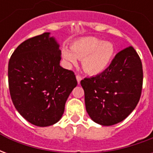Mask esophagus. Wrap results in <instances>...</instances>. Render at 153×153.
<instances>
[{
	"mask_svg": "<svg viewBox=\"0 0 153 153\" xmlns=\"http://www.w3.org/2000/svg\"><path fill=\"white\" fill-rule=\"evenodd\" d=\"M76 79H77V81H78V83L79 84L80 83V81L83 79V78H82V76L81 75H79V74H77L76 75Z\"/></svg>",
	"mask_w": 153,
	"mask_h": 153,
	"instance_id": "34e87169",
	"label": "esophagus"
}]
</instances>
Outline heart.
I'll return each mask as SVG.
<instances>
[{"label": "heart", "mask_w": 153, "mask_h": 153, "mask_svg": "<svg viewBox=\"0 0 153 153\" xmlns=\"http://www.w3.org/2000/svg\"><path fill=\"white\" fill-rule=\"evenodd\" d=\"M61 50L62 56L68 63L76 64L77 59L82 60V65L87 73H102L112 60L115 48L111 42H102L93 37L83 38L74 41L70 46Z\"/></svg>", "instance_id": "obj_1"}]
</instances>
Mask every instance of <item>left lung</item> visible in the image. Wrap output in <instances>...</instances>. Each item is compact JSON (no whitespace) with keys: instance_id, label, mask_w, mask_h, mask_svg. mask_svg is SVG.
Listing matches in <instances>:
<instances>
[{"instance_id":"obj_1","label":"left lung","mask_w":153,"mask_h":153,"mask_svg":"<svg viewBox=\"0 0 153 153\" xmlns=\"http://www.w3.org/2000/svg\"><path fill=\"white\" fill-rule=\"evenodd\" d=\"M143 79L141 59L134 48L119 51L102 73L80 82L91 119L105 126L124 120L139 102Z\"/></svg>"}]
</instances>
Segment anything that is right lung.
Wrapping results in <instances>:
<instances>
[{
    "mask_svg": "<svg viewBox=\"0 0 153 153\" xmlns=\"http://www.w3.org/2000/svg\"><path fill=\"white\" fill-rule=\"evenodd\" d=\"M49 33L23 42L8 65L10 94L19 113L31 124L45 127L60 120L77 86L72 70L60 65L59 45Z\"/></svg>",
    "mask_w": 153,
    "mask_h": 153,
    "instance_id": "right-lung-1",
    "label": "right lung"
}]
</instances>
